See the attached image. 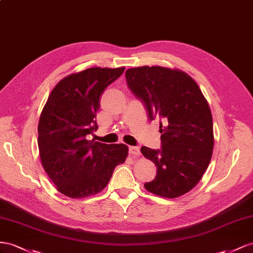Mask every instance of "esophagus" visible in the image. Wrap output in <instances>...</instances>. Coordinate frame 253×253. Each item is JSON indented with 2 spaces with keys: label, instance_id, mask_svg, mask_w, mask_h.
I'll use <instances>...</instances> for the list:
<instances>
[{
  "label": "esophagus",
  "instance_id": "obj_1",
  "mask_svg": "<svg viewBox=\"0 0 253 253\" xmlns=\"http://www.w3.org/2000/svg\"><path fill=\"white\" fill-rule=\"evenodd\" d=\"M129 153H130L134 157H139L141 155L140 148L138 146H130V147H129Z\"/></svg>",
  "mask_w": 253,
  "mask_h": 253
}]
</instances>
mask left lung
Masks as SVG:
<instances>
[{
	"label": "left lung",
	"instance_id": "obj_1",
	"mask_svg": "<svg viewBox=\"0 0 253 253\" xmlns=\"http://www.w3.org/2000/svg\"><path fill=\"white\" fill-rule=\"evenodd\" d=\"M125 76L148 119L160 120L162 148L141 147L157 167L156 178L144 186L161 197L182 196L200 181L212 158L213 120L207 99L196 82L177 69L144 66L128 69Z\"/></svg>",
	"mask_w": 253,
	"mask_h": 253
}]
</instances>
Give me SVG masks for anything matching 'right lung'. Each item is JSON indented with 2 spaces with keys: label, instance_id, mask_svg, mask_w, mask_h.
I'll return each mask as SVG.
<instances>
[{
  "label": "right lung",
  "instance_id": "1",
  "mask_svg": "<svg viewBox=\"0 0 253 253\" xmlns=\"http://www.w3.org/2000/svg\"><path fill=\"white\" fill-rule=\"evenodd\" d=\"M125 68H90L62 78L43 107L38 124L41 163L56 189L70 198L103 191L128 156L125 144L86 140L97 129L100 95Z\"/></svg>",
  "mask_w": 253,
  "mask_h": 253
}]
</instances>
